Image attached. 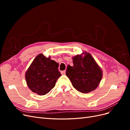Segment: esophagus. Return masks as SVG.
<instances>
[{
	"mask_svg": "<svg viewBox=\"0 0 130 130\" xmlns=\"http://www.w3.org/2000/svg\"><path fill=\"white\" fill-rule=\"evenodd\" d=\"M66 70H62V71H61V74H63V75H64L65 74H66Z\"/></svg>",
	"mask_w": 130,
	"mask_h": 130,
	"instance_id": "1",
	"label": "esophagus"
}]
</instances>
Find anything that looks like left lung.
<instances>
[{"instance_id":"obj_1","label":"left lung","mask_w":130,"mask_h":130,"mask_svg":"<svg viewBox=\"0 0 130 130\" xmlns=\"http://www.w3.org/2000/svg\"><path fill=\"white\" fill-rule=\"evenodd\" d=\"M84 54L85 56H82ZM73 66H68L66 75L78 92L87 93L95 89L103 77V71L89 53L73 57Z\"/></svg>"}]
</instances>
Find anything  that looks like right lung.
Here are the masks:
<instances>
[{"mask_svg": "<svg viewBox=\"0 0 130 130\" xmlns=\"http://www.w3.org/2000/svg\"><path fill=\"white\" fill-rule=\"evenodd\" d=\"M58 64L50 57L46 58L40 54L35 57L25 73V79L31 91L40 95L49 93L61 76Z\"/></svg>", "mask_w": 130, "mask_h": 130, "instance_id": "1", "label": "right lung"}]
</instances>
